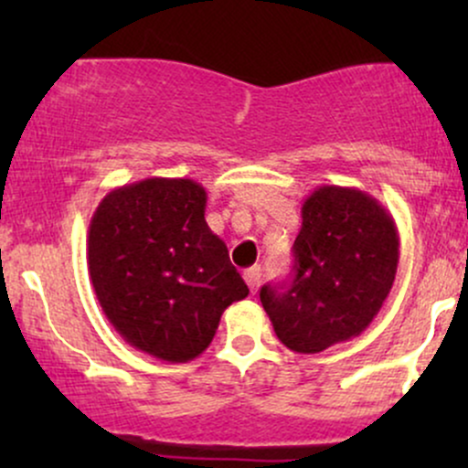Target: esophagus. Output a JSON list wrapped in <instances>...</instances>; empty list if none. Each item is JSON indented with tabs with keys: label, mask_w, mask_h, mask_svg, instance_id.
Returning <instances> with one entry per match:
<instances>
[{
	"label": "esophagus",
	"mask_w": 468,
	"mask_h": 468,
	"mask_svg": "<svg viewBox=\"0 0 468 468\" xmlns=\"http://www.w3.org/2000/svg\"><path fill=\"white\" fill-rule=\"evenodd\" d=\"M244 282L249 283L250 292H255V290L260 288V283H261V268L260 266L246 268V271H244Z\"/></svg>",
	"instance_id": "34e87169"
}]
</instances>
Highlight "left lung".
<instances>
[{"mask_svg": "<svg viewBox=\"0 0 468 468\" xmlns=\"http://www.w3.org/2000/svg\"><path fill=\"white\" fill-rule=\"evenodd\" d=\"M294 275L260 290L288 350L324 352L374 321L399 268V229L388 208L354 186L324 185L305 197Z\"/></svg>", "mask_w": 468, "mask_h": 468, "instance_id": "8db88e82", "label": "left lung"}]
</instances>
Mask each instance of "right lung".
Returning <instances> with one entry per match:
<instances>
[{
  "instance_id": "add662e5",
  "label": "right lung",
  "mask_w": 468,
  "mask_h": 468,
  "mask_svg": "<svg viewBox=\"0 0 468 468\" xmlns=\"http://www.w3.org/2000/svg\"><path fill=\"white\" fill-rule=\"evenodd\" d=\"M204 208L196 180L147 178L107 193L90 222V279L107 321L160 361L200 356L224 310L249 294Z\"/></svg>"
}]
</instances>
